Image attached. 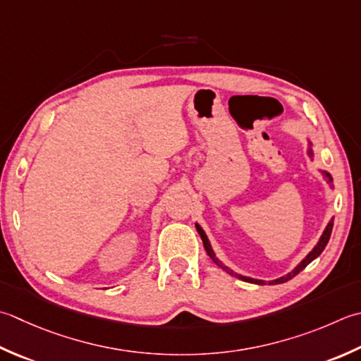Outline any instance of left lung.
<instances>
[{
    "label": "left lung",
    "mask_w": 361,
    "mask_h": 361,
    "mask_svg": "<svg viewBox=\"0 0 361 361\" xmlns=\"http://www.w3.org/2000/svg\"><path fill=\"white\" fill-rule=\"evenodd\" d=\"M308 154L310 157H313V152L312 150H308ZM324 175L327 176L329 178V183H331V176L327 173V172H324ZM195 228H197V231H199V235H200V238H202V241H203V247H204V250H207V253L209 255V258L214 261V263L219 266V267H222V269H225L227 271L230 275H235V277H238V279H241V280H244V281H249V283H257V285H264V281L263 280H255V279H250V277H244V275H239V274H235L233 271H230L227 266H224L221 261H219L217 258H216V255H214V252H213V249H211V244H209V241H208V238H207V235H204V231L202 230V227L199 224H195ZM331 228H334V219H331V221L329 222V225H327V228L324 230V233H322V236H321V239H319V243H317V245L314 247V249L308 253L307 255V258L305 259H302V263L295 267V269H293L291 272L289 274H286L285 277H280V279H277V280H272V281H269V285H279V283H285V281H288V280H291L293 277H295V275H298L299 272H302L303 269H305V267L312 263V261L314 259V258H317L322 253V250L326 249V245H327V243H329V239H330V235H331Z\"/></svg>",
    "instance_id": "1"
}]
</instances>
